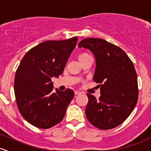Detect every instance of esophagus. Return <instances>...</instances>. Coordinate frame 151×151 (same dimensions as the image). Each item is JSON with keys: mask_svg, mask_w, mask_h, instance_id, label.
Listing matches in <instances>:
<instances>
[{"mask_svg": "<svg viewBox=\"0 0 151 151\" xmlns=\"http://www.w3.org/2000/svg\"><path fill=\"white\" fill-rule=\"evenodd\" d=\"M81 92L80 91H78V90H76V91H74V94L75 95H79V94H80Z\"/></svg>", "mask_w": 151, "mask_h": 151, "instance_id": "esophagus-1", "label": "esophagus"}]
</instances>
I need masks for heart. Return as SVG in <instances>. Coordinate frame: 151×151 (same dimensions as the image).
<instances>
[{
  "label": "heart",
  "mask_w": 151,
  "mask_h": 151,
  "mask_svg": "<svg viewBox=\"0 0 151 151\" xmlns=\"http://www.w3.org/2000/svg\"><path fill=\"white\" fill-rule=\"evenodd\" d=\"M88 58H90V55H89V54H87L86 52L80 53L79 55H78V60H79V62L83 61V60H86V59Z\"/></svg>",
  "instance_id": "b5f03b06"
}]
</instances>
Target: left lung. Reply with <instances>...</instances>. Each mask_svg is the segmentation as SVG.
Segmentation results:
<instances>
[{"mask_svg":"<svg viewBox=\"0 0 151 151\" xmlns=\"http://www.w3.org/2000/svg\"><path fill=\"white\" fill-rule=\"evenodd\" d=\"M78 47L94 55L93 79L100 84L101 91L99 99L86 93V116L98 129H114L129 116L138 101V77L133 63L122 49L101 38H86Z\"/></svg>","mask_w":151,"mask_h":151,"instance_id":"1","label":"left lung"}]
</instances>
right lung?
Segmentation results:
<instances>
[{
    "mask_svg": "<svg viewBox=\"0 0 151 151\" xmlns=\"http://www.w3.org/2000/svg\"><path fill=\"white\" fill-rule=\"evenodd\" d=\"M78 38L45 41L25 54L15 72L14 91L19 111L32 126L50 129L63 119L73 90L53 93L52 78L62 74Z\"/></svg>",
    "mask_w": 151,
    "mask_h": 151,
    "instance_id": "right-lung-1",
    "label": "right lung"
}]
</instances>
